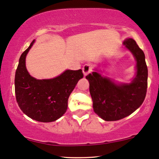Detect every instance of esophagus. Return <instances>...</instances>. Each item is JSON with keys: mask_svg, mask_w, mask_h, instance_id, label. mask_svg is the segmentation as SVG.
Returning <instances> with one entry per match:
<instances>
[{"mask_svg": "<svg viewBox=\"0 0 159 159\" xmlns=\"http://www.w3.org/2000/svg\"><path fill=\"white\" fill-rule=\"evenodd\" d=\"M82 70H83L84 75H87L88 74H89L92 71V67L91 65H89V64H86V65H84Z\"/></svg>", "mask_w": 159, "mask_h": 159, "instance_id": "34e87169", "label": "esophagus"}]
</instances>
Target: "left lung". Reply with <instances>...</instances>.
Returning a JSON list of instances; mask_svg holds the SVG:
<instances>
[{
    "mask_svg": "<svg viewBox=\"0 0 159 159\" xmlns=\"http://www.w3.org/2000/svg\"><path fill=\"white\" fill-rule=\"evenodd\" d=\"M123 44L136 60V76L131 83L117 85L97 72L86 76L89 82L94 111L106 121H116L131 114L146 96L148 67L144 52L133 39H125Z\"/></svg>",
    "mask_w": 159,
    "mask_h": 159,
    "instance_id": "obj_1",
    "label": "left lung"
}]
</instances>
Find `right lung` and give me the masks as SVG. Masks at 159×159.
<instances>
[{"label":"right lung","mask_w":159,"mask_h":159,"mask_svg":"<svg viewBox=\"0 0 159 159\" xmlns=\"http://www.w3.org/2000/svg\"><path fill=\"white\" fill-rule=\"evenodd\" d=\"M34 43V40L22 53L16 70V100L23 113L31 119L43 122H53L67 111L70 94L84 74L81 70H66L52 79L33 78L26 70L25 56Z\"/></svg>","instance_id":"obj_1"}]
</instances>
